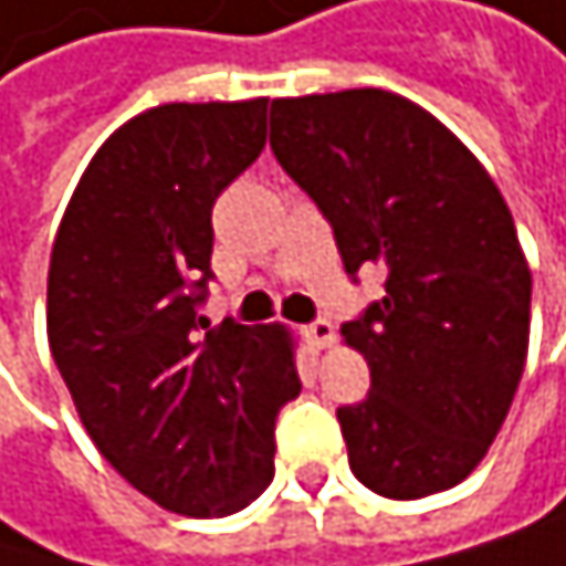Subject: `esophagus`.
<instances>
[{"label": "esophagus", "instance_id": "esophagus-1", "mask_svg": "<svg viewBox=\"0 0 566 566\" xmlns=\"http://www.w3.org/2000/svg\"><path fill=\"white\" fill-rule=\"evenodd\" d=\"M306 340L314 344L317 350H327V347H334V340H337V331H334V324L331 321H314L306 327Z\"/></svg>", "mask_w": 566, "mask_h": 566}]
</instances>
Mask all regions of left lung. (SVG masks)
<instances>
[{"label": "left lung", "mask_w": 566, "mask_h": 566, "mask_svg": "<svg viewBox=\"0 0 566 566\" xmlns=\"http://www.w3.org/2000/svg\"><path fill=\"white\" fill-rule=\"evenodd\" d=\"M270 145L347 273H388L340 327L371 367V395L337 408L350 472L388 500L452 490L503 429L530 340V266L496 181L439 117L378 87L276 97Z\"/></svg>", "instance_id": "8db88e82"}]
</instances>
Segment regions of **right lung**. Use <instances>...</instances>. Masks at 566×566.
I'll use <instances>...</instances> for the list:
<instances>
[{
    "label": "right lung",
    "instance_id": "right-lung-1",
    "mask_svg": "<svg viewBox=\"0 0 566 566\" xmlns=\"http://www.w3.org/2000/svg\"><path fill=\"white\" fill-rule=\"evenodd\" d=\"M266 97L161 104L120 124L60 219L46 337L101 455L161 510L229 516L273 483L300 395L280 324L206 331L212 206L266 145Z\"/></svg>",
    "mask_w": 566,
    "mask_h": 566
}]
</instances>
